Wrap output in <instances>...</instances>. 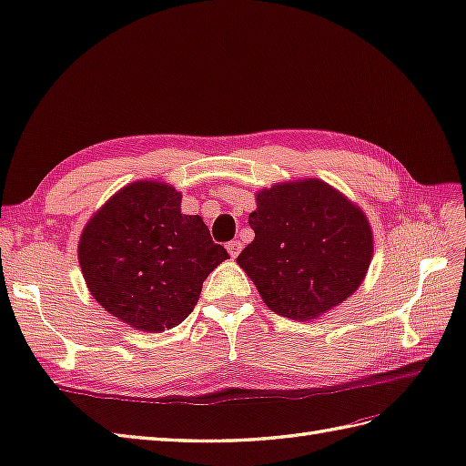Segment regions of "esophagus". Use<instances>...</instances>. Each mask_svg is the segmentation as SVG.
Here are the masks:
<instances>
[{
	"instance_id": "esophagus-1",
	"label": "esophagus",
	"mask_w": 466,
	"mask_h": 466,
	"mask_svg": "<svg viewBox=\"0 0 466 466\" xmlns=\"http://www.w3.org/2000/svg\"><path fill=\"white\" fill-rule=\"evenodd\" d=\"M226 250H228V254H230L232 258H236L238 254H240V250H242L240 240H232V242L226 244Z\"/></svg>"
}]
</instances>
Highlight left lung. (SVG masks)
<instances>
[{"mask_svg": "<svg viewBox=\"0 0 466 466\" xmlns=\"http://www.w3.org/2000/svg\"><path fill=\"white\" fill-rule=\"evenodd\" d=\"M248 216L254 242L238 256L264 304L289 319H313L360 288L373 256L363 212L321 180L278 184Z\"/></svg>", "mask_w": 466, "mask_h": 466, "instance_id": "8db88e82", "label": "left lung"}]
</instances>
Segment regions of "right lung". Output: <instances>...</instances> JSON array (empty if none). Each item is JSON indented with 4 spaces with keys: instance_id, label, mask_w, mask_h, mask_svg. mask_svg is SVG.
<instances>
[{
    "instance_id": "right-lung-1",
    "label": "right lung",
    "mask_w": 466,
    "mask_h": 466,
    "mask_svg": "<svg viewBox=\"0 0 466 466\" xmlns=\"http://www.w3.org/2000/svg\"><path fill=\"white\" fill-rule=\"evenodd\" d=\"M180 194L160 182L116 192L85 226L79 264L93 298L143 331L188 318L202 282L230 258L200 216L180 212Z\"/></svg>"
}]
</instances>
